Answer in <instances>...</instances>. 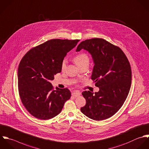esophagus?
Here are the masks:
<instances>
[{
  "instance_id": "obj_1",
  "label": "esophagus",
  "mask_w": 149,
  "mask_h": 149,
  "mask_svg": "<svg viewBox=\"0 0 149 149\" xmlns=\"http://www.w3.org/2000/svg\"><path fill=\"white\" fill-rule=\"evenodd\" d=\"M80 94H81V93L79 91H74L72 93V96H73L74 97H78L80 95Z\"/></svg>"
}]
</instances>
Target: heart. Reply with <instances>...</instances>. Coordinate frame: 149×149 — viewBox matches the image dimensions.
Masks as SVG:
<instances>
[{
    "label": "heart",
    "instance_id": "b5f03b06",
    "mask_svg": "<svg viewBox=\"0 0 149 149\" xmlns=\"http://www.w3.org/2000/svg\"><path fill=\"white\" fill-rule=\"evenodd\" d=\"M73 61L80 68L84 66H88L90 63V57L85 52H80L74 58ZM66 67V59L62 60L61 65L62 71H63Z\"/></svg>",
    "mask_w": 149,
    "mask_h": 149
}]
</instances>
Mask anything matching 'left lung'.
Here are the masks:
<instances>
[{
	"instance_id": "obj_1",
	"label": "left lung",
	"mask_w": 149,
	"mask_h": 149,
	"mask_svg": "<svg viewBox=\"0 0 149 149\" xmlns=\"http://www.w3.org/2000/svg\"><path fill=\"white\" fill-rule=\"evenodd\" d=\"M83 49L93 56L95 65L91 79L99 91L82 93L86 104L81 111L93 120H103L116 113L127 99L132 79L130 63L120 47L103 39L83 41L76 51Z\"/></svg>"
}]
</instances>
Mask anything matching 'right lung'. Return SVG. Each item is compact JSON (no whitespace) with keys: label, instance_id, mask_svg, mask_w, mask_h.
<instances>
[{"label":"right lung","instance_id":"right-lung-1","mask_svg":"<svg viewBox=\"0 0 149 149\" xmlns=\"http://www.w3.org/2000/svg\"><path fill=\"white\" fill-rule=\"evenodd\" d=\"M80 40L51 39L29 50L18 69V88L21 102L28 111L40 120L58 115L70 98L66 88H54L50 80L61 72V65L67 52Z\"/></svg>","mask_w":149,"mask_h":149}]
</instances>
